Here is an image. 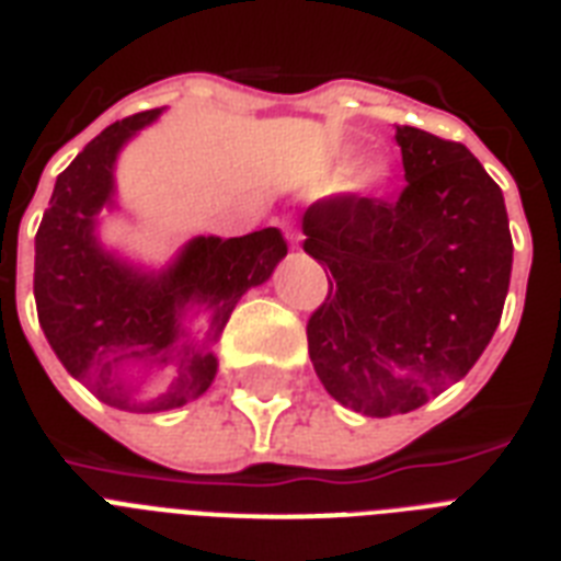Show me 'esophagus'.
I'll list each match as a JSON object with an SVG mask.
<instances>
[{
  "mask_svg": "<svg viewBox=\"0 0 561 561\" xmlns=\"http://www.w3.org/2000/svg\"><path fill=\"white\" fill-rule=\"evenodd\" d=\"M285 232H288V238H290V244H297V241H299V238H297V232H294V229H285Z\"/></svg>",
  "mask_w": 561,
  "mask_h": 561,
  "instance_id": "esophagus-1",
  "label": "esophagus"
}]
</instances>
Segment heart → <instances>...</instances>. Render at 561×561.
I'll return each mask as SVG.
<instances>
[{
	"label": "heart",
	"mask_w": 561,
	"mask_h": 561,
	"mask_svg": "<svg viewBox=\"0 0 561 561\" xmlns=\"http://www.w3.org/2000/svg\"><path fill=\"white\" fill-rule=\"evenodd\" d=\"M352 162H355V148L352 145H343L341 151H334L332 162H329V169H325V180L329 183H341L346 174H350ZM392 169L387 160H369L367 165H360L355 171V178L350 180V188L358 194L375 192V188H381L387 180H390Z\"/></svg>",
	"instance_id": "1"
}]
</instances>
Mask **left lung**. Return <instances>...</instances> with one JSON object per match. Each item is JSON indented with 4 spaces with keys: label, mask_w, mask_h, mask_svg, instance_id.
I'll return each mask as SVG.
<instances>
[{
    "label": "left lung",
    "mask_w": 561,
    "mask_h": 561,
    "mask_svg": "<svg viewBox=\"0 0 561 561\" xmlns=\"http://www.w3.org/2000/svg\"><path fill=\"white\" fill-rule=\"evenodd\" d=\"M396 142L399 201L341 194L302 218L306 253L332 271L308 355L334 401L373 419L422 408L478 364L513 273L504 194L474 153L408 125Z\"/></svg>",
    "instance_id": "8db88e82"
}]
</instances>
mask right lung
<instances>
[{"instance_id":"add662e5","label":"right lung","mask_w":561,"mask_h":561,"mask_svg":"<svg viewBox=\"0 0 561 561\" xmlns=\"http://www.w3.org/2000/svg\"><path fill=\"white\" fill-rule=\"evenodd\" d=\"M160 113L101 130L57 178L34 238V299L48 346L92 396L127 413L183 408L209 390L232 308L288 255L276 227L197 236L160 271L101 244V218L116 209L118 153Z\"/></svg>"}]
</instances>
